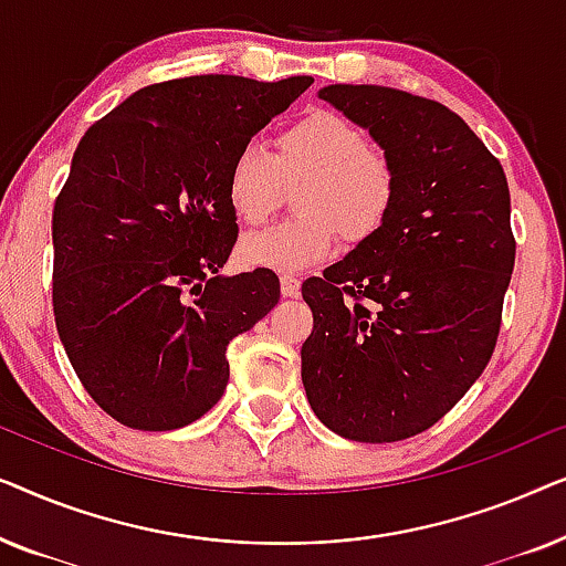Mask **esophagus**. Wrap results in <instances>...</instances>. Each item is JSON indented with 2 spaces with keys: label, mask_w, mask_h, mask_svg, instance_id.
I'll return each mask as SVG.
<instances>
[{
  "label": "esophagus",
  "mask_w": 566,
  "mask_h": 566,
  "mask_svg": "<svg viewBox=\"0 0 566 566\" xmlns=\"http://www.w3.org/2000/svg\"><path fill=\"white\" fill-rule=\"evenodd\" d=\"M298 291H301L298 277H293V275H283L281 277V293H283L285 298H296Z\"/></svg>",
  "instance_id": "esophagus-1"
}]
</instances>
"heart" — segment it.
I'll use <instances>...</instances> for the list:
<instances>
[{
	"mask_svg": "<svg viewBox=\"0 0 566 566\" xmlns=\"http://www.w3.org/2000/svg\"><path fill=\"white\" fill-rule=\"evenodd\" d=\"M296 190V219L277 223L239 244L252 268L296 275L327 262L339 234L360 244L381 231L394 211L399 172L391 154L335 111H312L275 136L273 157L244 146L227 172V200L247 227L265 223Z\"/></svg>",
	"mask_w": 566,
	"mask_h": 566,
	"instance_id": "b5f03b06",
	"label": "heart"
}]
</instances>
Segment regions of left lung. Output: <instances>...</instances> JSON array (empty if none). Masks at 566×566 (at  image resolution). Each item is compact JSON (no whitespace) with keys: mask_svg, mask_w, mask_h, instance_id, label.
Returning a JSON list of instances; mask_svg holds the SVG:
<instances>
[{"mask_svg":"<svg viewBox=\"0 0 566 566\" xmlns=\"http://www.w3.org/2000/svg\"><path fill=\"white\" fill-rule=\"evenodd\" d=\"M319 97L391 154L399 192L378 234L301 285V381L332 432L394 443L451 412L492 358L515 265L507 177L436 99L376 84Z\"/></svg>","mask_w":566,"mask_h":566,"instance_id":"left-lung-1","label":"left lung"}]
</instances>
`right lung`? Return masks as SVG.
<instances>
[{
  "instance_id": "add662e5",
  "label": "right lung",
  "mask_w": 566,
  "mask_h": 566,
  "mask_svg": "<svg viewBox=\"0 0 566 566\" xmlns=\"http://www.w3.org/2000/svg\"><path fill=\"white\" fill-rule=\"evenodd\" d=\"M312 76H182L92 123L53 203V316L99 409L177 430L229 384L227 347L281 298L273 270L219 275L239 227L227 172Z\"/></svg>"
}]
</instances>
